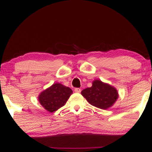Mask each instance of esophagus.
Wrapping results in <instances>:
<instances>
[{"label": "esophagus", "mask_w": 152, "mask_h": 152, "mask_svg": "<svg viewBox=\"0 0 152 152\" xmlns=\"http://www.w3.org/2000/svg\"><path fill=\"white\" fill-rule=\"evenodd\" d=\"M75 93H80L81 92V89L80 88H75Z\"/></svg>", "instance_id": "34e87169"}]
</instances>
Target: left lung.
<instances>
[{
	"instance_id": "obj_1",
	"label": "left lung",
	"mask_w": 152,
	"mask_h": 152,
	"mask_svg": "<svg viewBox=\"0 0 152 152\" xmlns=\"http://www.w3.org/2000/svg\"><path fill=\"white\" fill-rule=\"evenodd\" d=\"M81 94L91 105L103 110L113 106L118 98L115 88L99 80L93 81L92 86L82 90Z\"/></svg>"
}]
</instances>
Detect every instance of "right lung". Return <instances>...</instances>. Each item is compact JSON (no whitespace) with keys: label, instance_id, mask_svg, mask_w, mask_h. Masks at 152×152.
Masks as SVG:
<instances>
[{"label":"right lung","instance_id":"add662e5","mask_svg":"<svg viewBox=\"0 0 152 152\" xmlns=\"http://www.w3.org/2000/svg\"><path fill=\"white\" fill-rule=\"evenodd\" d=\"M73 93L72 89L61 83H54L39 94V102L41 105L50 113L58 110L66 104Z\"/></svg>","mask_w":152,"mask_h":152}]
</instances>
